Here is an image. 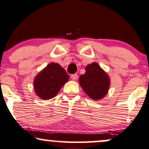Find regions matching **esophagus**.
Returning a JSON list of instances; mask_svg holds the SVG:
<instances>
[{
  "label": "esophagus",
  "mask_w": 149,
  "mask_h": 149,
  "mask_svg": "<svg viewBox=\"0 0 149 149\" xmlns=\"http://www.w3.org/2000/svg\"><path fill=\"white\" fill-rule=\"evenodd\" d=\"M71 78L73 80H76L77 78H78V75H77L76 73H75V74H72L71 76Z\"/></svg>",
  "instance_id": "esophagus-1"
}]
</instances>
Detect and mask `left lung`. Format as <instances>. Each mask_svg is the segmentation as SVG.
I'll return each mask as SVG.
<instances>
[{
  "instance_id": "left-lung-1",
  "label": "left lung",
  "mask_w": 149,
  "mask_h": 149,
  "mask_svg": "<svg viewBox=\"0 0 149 149\" xmlns=\"http://www.w3.org/2000/svg\"><path fill=\"white\" fill-rule=\"evenodd\" d=\"M79 83L86 94L94 101L107 95L110 85L108 75L96 62L86 67L85 73L79 78Z\"/></svg>"
}]
</instances>
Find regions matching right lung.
<instances>
[{"mask_svg":"<svg viewBox=\"0 0 149 149\" xmlns=\"http://www.w3.org/2000/svg\"><path fill=\"white\" fill-rule=\"evenodd\" d=\"M69 78V75L60 64L51 62L35 78V94L42 99H51L56 96Z\"/></svg>","mask_w":149,"mask_h":149,"instance_id":"1","label":"right lung"}]
</instances>
